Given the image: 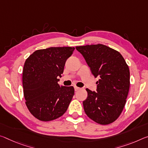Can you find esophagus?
Returning <instances> with one entry per match:
<instances>
[{"label": "esophagus", "mask_w": 148, "mask_h": 148, "mask_svg": "<svg viewBox=\"0 0 148 148\" xmlns=\"http://www.w3.org/2000/svg\"><path fill=\"white\" fill-rule=\"evenodd\" d=\"M74 90H75V91H78V90H80V88H78V87H77V86H75L74 87Z\"/></svg>", "instance_id": "obj_1"}]
</instances>
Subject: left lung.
<instances>
[{
  "label": "left lung",
  "instance_id": "1",
  "mask_svg": "<svg viewBox=\"0 0 148 148\" xmlns=\"http://www.w3.org/2000/svg\"><path fill=\"white\" fill-rule=\"evenodd\" d=\"M95 78L97 92L87 88L83 101L89 118L100 125H109L121 115L130 88V70L125 58L114 49L102 44L76 47Z\"/></svg>",
  "mask_w": 148,
  "mask_h": 148
}]
</instances>
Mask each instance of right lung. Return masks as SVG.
Returning a JSON list of instances; mask_svg holds the SVG:
<instances>
[{"instance_id":"add662e5","label":"right lung","mask_w":148,"mask_h":148,"mask_svg":"<svg viewBox=\"0 0 148 148\" xmlns=\"http://www.w3.org/2000/svg\"><path fill=\"white\" fill-rule=\"evenodd\" d=\"M74 47H49L33 53L24 63L22 75L25 105L33 116L50 121L64 114L74 95L73 86H59L65 62Z\"/></svg>"}]
</instances>
